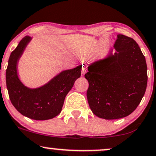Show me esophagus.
<instances>
[{"instance_id": "34e87169", "label": "esophagus", "mask_w": 156, "mask_h": 156, "mask_svg": "<svg viewBox=\"0 0 156 156\" xmlns=\"http://www.w3.org/2000/svg\"><path fill=\"white\" fill-rule=\"evenodd\" d=\"M86 73H87V68L85 66H83L82 67V75L84 76Z\"/></svg>"}]
</instances>
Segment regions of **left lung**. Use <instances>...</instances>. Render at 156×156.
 Returning a JSON list of instances; mask_svg holds the SVG:
<instances>
[{"mask_svg": "<svg viewBox=\"0 0 156 156\" xmlns=\"http://www.w3.org/2000/svg\"><path fill=\"white\" fill-rule=\"evenodd\" d=\"M114 49L88 66V102L97 117L119 119L137 108L147 83L145 57L132 37L118 35Z\"/></svg>", "mask_w": 156, "mask_h": 156, "instance_id": "left-lung-1", "label": "left lung"}]
</instances>
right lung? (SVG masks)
<instances>
[{
  "label": "right lung",
  "mask_w": 156,
  "mask_h": 156,
  "mask_svg": "<svg viewBox=\"0 0 156 156\" xmlns=\"http://www.w3.org/2000/svg\"><path fill=\"white\" fill-rule=\"evenodd\" d=\"M31 40L30 36L23 37L9 57L5 72L9 98L14 108L29 119L37 121L51 119L61 112L65 97L81 75L82 65L62 71L40 87H27L19 78L17 65Z\"/></svg>",
  "instance_id": "add662e5"
}]
</instances>
